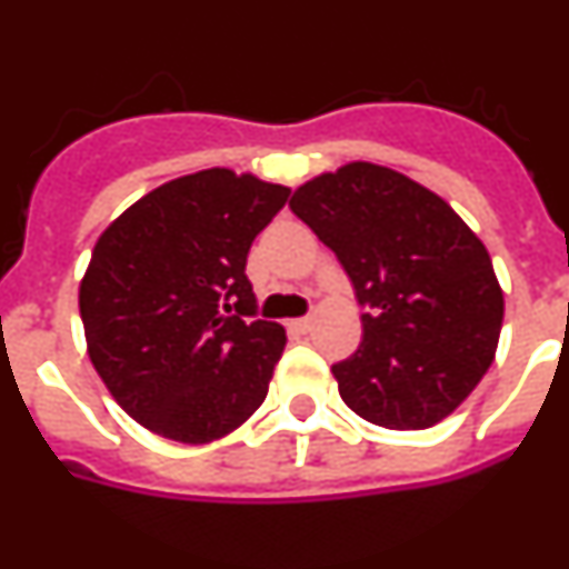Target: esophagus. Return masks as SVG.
<instances>
[{
  "label": "esophagus",
  "mask_w": 569,
  "mask_h": 569,
  "mask_svg": "<svg viewBox=\"0 0 569 569\" xmlns=\"http://www.w3.org/2000/svg\"><path fill=\"white\" fill-rule=\"evenodd\" d=\"M310 328H313V319H310V316H305V319H293V321H290V330H296V333H308Z\"/></svg>",
  "instance_id": "1"
}]
</instances>
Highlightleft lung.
<instances>
[{"mask_svg":"<svg viewBox=\"0 0 569 569\" xmlns=\"http://www.w3.org/2000/svg\"><path fill=\"white\" fill-rule=\"evenodd\" d=\"M290 210L333 250L370 308L359 350L333 365L345 405L387 430L447 419L492 365L505 319L479 236L433 190L373 162L316 176Z\"/></svg>","mask_w":569,"mask_h":569,"instance_id":"8db88e82","label":"left lung"}]
</instances>
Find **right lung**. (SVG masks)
Instances as JSON below:
<instances>
[{"label":"right lung","instance_id":"right-lung-1","mask_svg":"<svg viewBox=\"0 0 569 569\" xmlns=\"http://www.w3.org/2000/svg\"><path fill=\"white\" fill-rule=\"evenodd\" d=\"M288 196L253 173L199 170L150 190L99 236L79 284L88 356L150 433L208 445L268 396L288 336L248 319L244 264Z\"/></svg>","mask_w":569,"mask_h":569}]
</instances>
